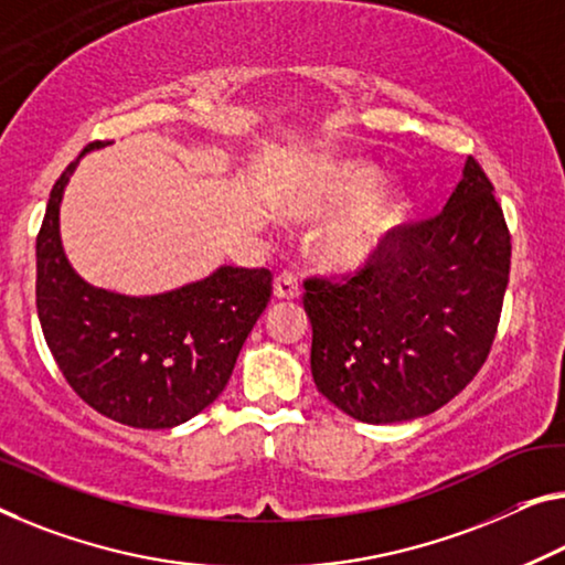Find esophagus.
<instances>
[{"label": "esophagus", "mask_w": 565, "mask_h": 565, "mask_svg": "<svg viewBox=\"0 0 565 565\" xmlns=\"http://www.w3.org/2000/svg\"><path fill=\"white\" fill-rule=\"evenodd\" d=\"M273 290H275V298H298L300 295V275L295 273V270H282L280 275L275 277V285H273Z\"/></svg>", "instance_id": "obj_1"}]
</instances>
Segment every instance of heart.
<instances>
[{
    "label": "heart",
    "instance_id": "1",
    "mask_svg": "<svg viewBox=\"0 0 565 565\" xmlns=\"http://www.w3.org/2000/svg\"><path fill=\"white\" fill-rule=\"evenodd\" d=\"M371 189V179L366 171L355 167H333L328 177L320 181L316 196L310 206L326 202H351V199L366 196ZM396 220V204H369L361 206L359 212L345 216L341 224L328 232L326 239V257L338 267L361 265L363 259L373 255L379 242L384 239Z\"/></svg>",
    "mask_w": 565,
    "mask_h": 565
}]
</instances>
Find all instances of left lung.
<instances>
[{"mask_svg":"<svg viewBox=\"0 0 565 565\" xmlns=\"http://www.w3.org/2000/svg\"><path fill=\"white\" fill-rule=\"evenodd\" d=\"M510 249L492 181L470 156L439 214L386 232L353 273L306 277L318 392L369 424L452 402L490 355Z\"/></svg>","mask_w":565,"mask_h":565,"instance_id":"left-lung-1","label":"left lung"}]
</instances>
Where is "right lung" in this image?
Segmentation results:
<instances>
[{
  "mask_svg": "<svg viewBox=\"0 0 565 565\" xmlns=\"http://www.w3.org/2000/svg\"><path fill=\"white\" fill-rule=\"evenodd\" d=\"M75 167L52 186L34 247L47 349L98 414L136 429L177 427L224 392L242 343L270 302L273 273L220 267L206 280L151 298L93 288L67 265L57 232L60 199Z\"/></svg>",
  "mask_w": 565,
  "mask_h": 565,
  "instance_id": "1",
  "label": "right lung"
}]
</instances>
